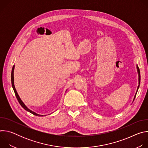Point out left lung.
<instances>
[{
  "label": "left lung",
  "instance_id": "8db88e82",
  "mask_svg": "<svg viewBox=\"0 0 148 148\" xmlns=\"http://www.w3.org/2000/svg\"><path fill=\"white\" fill-rule=\"evenodd\" d=\"M137 66V70H138V77H139V78H138V80H139V85H138V86L137 91H136V94H135V97H134V100H133V101H134V99H135V97H136V94H137V92H138V89H139V84H140V70H139V69L138 66Z\"/></svg>",
  "mask_w": 148,
  "mask_h": 148
}]
</instances>
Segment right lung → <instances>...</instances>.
<instances>
[{"mask_svg": "<svg viewBox=\"0 0 148 148\" xmlns=\"http://www.w3.org/2000/svg\"><path fill=\"white\" fill-rule=\"evenodd\" d=\"M14 66H13V68H12V74H11V80H12V87H13V90H14V94H15V95H16V98H17V100H18V102H19V103L21 105V106H22L25 110H26L27 111H28V112H30V113H32V114H33V115H36V116H43V115H39V114H36V112H33V111H31L30 110H29L26 105H25V104L23 103V102L22 101V99H20V98L19 97V96H18V94H17V91H16V88H15V87H14V74H13V73H14Z\"/></svg>", "mask_w": 148, "mask_h": 148, "instance_id": "1", "label": "right lung"}]
</instances>
